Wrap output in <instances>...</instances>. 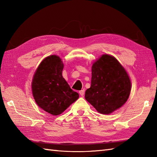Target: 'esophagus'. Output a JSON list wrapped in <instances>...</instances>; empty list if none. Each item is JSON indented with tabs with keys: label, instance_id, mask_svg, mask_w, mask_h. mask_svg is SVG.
I'll use <instances>...</instances> for the list:
<instances>
[{
	"label": "esophagus",
	"instance_id": "esophagus-1",
	"mask_svg": "<svg viewBox=\"0 0 157 157\" xmlns=\"http://www.w3.org/2000/svg\"><path fill=\"white\" fill-rule=\"evenodd\" d=\"M84 92H85V90L84 89H83V90H80L79 92V94H80L81 96H84Z\"/></svg>",
	"mask_w": 157,
	"mask_h": 157
}]
</instances>
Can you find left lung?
Returning a JSON list of instances; mask_svg holds the SVG:
<instances>
[{
	"instance_id": "1",
	"label": "left lung",
	"mask_w": 157,
	"mask_h": 157,
	"mask_svg": "<svg viewBox=\"0 0 157 157\" xmlns=\"http://www.w3.org/2000/svg\"><path fill=\"white\" fill-rule=\"evenodd\" d=\"M131 82L125 69L113 56L103 55L92 67L90 88L85 98L102 114H109L125 104Z\"/></svg>"
}]
</instances>
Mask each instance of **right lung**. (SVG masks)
Returning a JSON list of instances; mask_svg holds the SVG:
<instances>
[{"instance_id":"right-lung-1","label":"right lung","mask_w":157,"mask_h":157,"mask_svg":"<svg viewBox=\"0 0 157 157\" xmlns=\"http://www.w3.org/2000/svg\"><path fill=\"white\" fill-rule=\"evenodd\" d=\"M63 63L58 56L51 55L40 64L34 75L32 94L37 105L53 115L65 111L79 98L63 78Z\"/></svg>"}]
</instances>
